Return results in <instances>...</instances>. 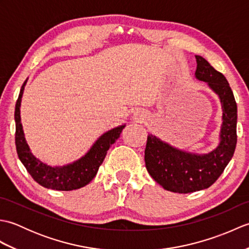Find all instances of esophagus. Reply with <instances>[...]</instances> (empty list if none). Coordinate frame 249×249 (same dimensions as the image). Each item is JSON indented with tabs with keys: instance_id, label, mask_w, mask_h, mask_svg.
Listing matches in <instances>:
<instances>
[{
	"instance_id": "1",
	"label": "esophagus",
	"mask_w": 249,
	"mask_h": 249,
	"mask_svg": "<svg viewBox=\"0 0 249 249\" xmlns=\"http://www.w3.org/2000/svg\"><path fill=\"white\" fill-rule=\"evenodd\" d=\"M135 119H136L137 121H140V120L142 119V115H141L139 112H136V113H135Z\"/></svg>"
}]
</instances>
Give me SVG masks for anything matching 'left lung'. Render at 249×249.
Returning <instances> with one entry per match:
<instances>
[{
    "label": "left lung",
    "mask_w": 249,
    "mask_h": 249,
    "mask_svg": "<svg viewBox=\"0 0 249 249\" xmlns=\"http://www.w3.org/2000/svg\"><path fill=\"white\" fill-rule=\"evenodd\" d=\"M196 78L208 83L218 95L223 108L218 146L209 154H192L149 135L144 151L150 176L166 190L178 194L198 192L214 184L233 156L237 140V107L228 81L202 56L196 55Z\"/></svg>",
    "instance_id": "obj_1"
}]
</instances>
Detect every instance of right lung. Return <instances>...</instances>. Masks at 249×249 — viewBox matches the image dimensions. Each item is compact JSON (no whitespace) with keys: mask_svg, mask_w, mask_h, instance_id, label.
I'll use <instances>...</instances> for the list:
<instances>
[{"mask_svg":"<svg viewBox=\"0 0 249 249\" xmlns=\"http://www.w3.org/2000/svg\"><path fill=\"white\" fill-rule=\"evenodd\" d=\"M25 83L26 80L21 87L15 108V142L19 160L23 163L31 177L34 178V181L46 188L68 192V190L86 186L96 176L99 166L102 165L106 155H107V151L114 143L115 140H118L125 125H121L100 136L91 147V150L77 161L63 167H51L37 160L32 154L24 138L20 118V105Z\"/></svg>","mask_w":249,"mask_h":249,"instance_id":"right-lung-1","label":"right lung"}]
</instances>
